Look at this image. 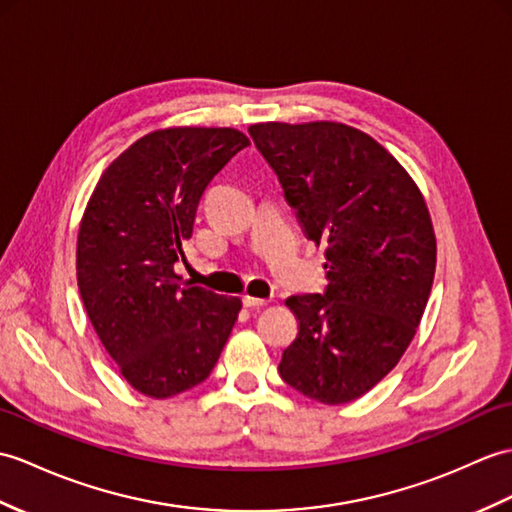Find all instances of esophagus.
<instances>
[{
    "label": "esophagus",
    "instance_id": "obj_1",
    "mask_svg": "<svg viewBox=\"0 0 512 512\" xmlns=\"http://www.w3.org/2000/svg\"><path fill=\"white\" fill-rule=\"evenodd\" d=\"M244 305L246 307H264V305H268V299H257V296H244Z\"/></svg>",
    "mask_w": 512,
    "mask_h": 512
}]
</instances>
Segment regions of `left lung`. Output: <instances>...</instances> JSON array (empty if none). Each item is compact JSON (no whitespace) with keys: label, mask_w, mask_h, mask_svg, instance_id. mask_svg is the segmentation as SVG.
Returning <instances> with one entry per match:
<instances>
[{"label":"left lung","mask_w":512,"mask_h":512,"mask_svg":"<svg viewBox=\"0 0 512 512\" xmlns=\"http://www.w3.org/2000/svg\"><path fill=\"white\" fill-rule=\"evenodd\" d=\"M248 133L307 240L327 244L325 292L285 301L299 336L283 351L281 379L327 406L349 403L417 334L436 270L430 211L401 163L358 128L266 122Z\"/></svg>","instance_id":"8db88e82"}]
</instances>
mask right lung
I'll use <instances>...</instances> for the list:
<instances>
[{"label": "right lung", "mask_w": 512, "mask_h": 512, "mask_svg": "<svg viewBox=\"0 0 512 512\" xmlns=\"http://www.w3.org/2000/svg\"><path fill=\"white\" fill-rule=\"evenodd\" d=\"M251 146L235 128L154 130L100 176L78 231V290L126 382L168 399L205 382L242 310L237 296L185 283L198 202L211 178Z\"/></svg>", "instance_id": "add662e5"}]
</instances>
